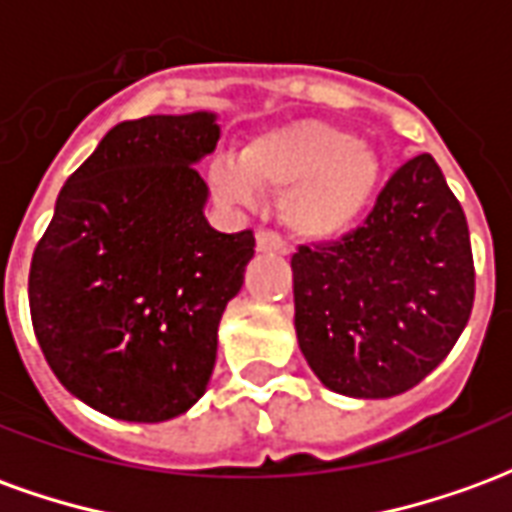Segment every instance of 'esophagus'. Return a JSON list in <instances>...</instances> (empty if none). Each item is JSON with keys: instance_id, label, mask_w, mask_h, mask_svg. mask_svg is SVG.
Returning <instances> with one entry per match:
<instances>
[{"instance_id": "obj_1", "label": "esophagus", "mask_w": 512, "mask_h": 512, "mask_svg": "<svg viewBox=\"0 0 512 512\" xmlns=\"http://www.w3.org/2000/svg\"><path fill=\"white\" fill-rule=\"evenodd\" d=\"M255 246L257 252H277V255L285 252V241H282L277 233H268V230H260V233L255 235Z\"/></svg>"}]
</instances>
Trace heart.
I'll list each match as a JSON object with an SVG mask.
<instances>
[{"mask_svg":"<svg viewBox=\"0 0 512 512\" xmlns=\"http://www.w3.org/2000/svg\"><path fill=\"white\" fill-rule=\"evenodd\" d=\"M384 164L373 147L332 123L293 120L266 128L208 167L216 197L255 205L257 189H285L279 216L304 241H334L365 219L381 186Z\"/></svg>","mask_w":512,"mask_h":512,"instance_id":"1","label":"heart"}]
</instances>
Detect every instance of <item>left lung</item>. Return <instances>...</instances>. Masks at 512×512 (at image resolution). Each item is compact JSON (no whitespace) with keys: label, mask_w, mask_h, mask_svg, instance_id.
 <instances>
[{"label":"left lung","mask_w":512,"mask_h":512,"mask_svg":"<svg viewBox=\"0 0 512 512\" xmlns=\"http://www.w3.org/2000/svg\"><path fill=\"white\" fill-rule=\"evenodd\" d=\"M296 337L332 392L381 400L433 373L466 329L474 263L433 156L408 158L356 233L290 260Z\"/></svg>","instance_id":"left-lung-1"}]
</instances>
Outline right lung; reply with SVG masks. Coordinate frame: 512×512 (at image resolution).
Segmentation results:
<instances>
[{"label":"right lung","instance_id":"right-lung-1","mask_svg":"<svg viewBox=\"0 0 512 512\" xmlns=\"http://www.w3.org/2000/svg\"><path fill=\"white\" fill-rule=\"evenodd\" d=\"M216 112L117 123L65 180L29 268V312L60 384L106 417L167 422L208 389L219 321L255 235L205 219L197 164Z\"/></svg>","mask_w":512,"mask_h":512}]
</instances>
